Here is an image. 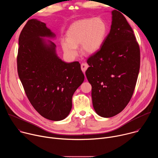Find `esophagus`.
<instances>
[{
    "label": "esophagus",
    "instance_id": "esophagus-1",
    "mask_svg": "<svg viewBox=\"0 0 158 158\" xmlns=\"http://www.w3.org/2000/svg\"><path fill=\"white\" fill-rule=\"evenodd\" d=\"M88 64H87V63H82V64H81V70L82 71V72L83 73H85V71H86V69L88 68Z\"/></svg>",
    "mask_w": 158,
    "mask_h": 158
}]
</instances>
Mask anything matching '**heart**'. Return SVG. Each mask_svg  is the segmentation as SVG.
<instances>
[{
    "mask_svg": "<svg viewBox=\"0 0 158 158\" xmlns=\"http://www.w3.org/2000/svg\"><path fill=\"white\" fill-rule=\"evenodd\" d=\"M107 27L105 21L99 17L79 20L67 30V39L60 41L63 51L68 57L74 58L77 55V47L81 44L82 52L93 54L101 48L106 39Z\"/></svg>",
    "mask_w": 158,
    "mask_h": 158,
    "instance_id": "heart-1",
    "label": "heart"
}]
</instances>
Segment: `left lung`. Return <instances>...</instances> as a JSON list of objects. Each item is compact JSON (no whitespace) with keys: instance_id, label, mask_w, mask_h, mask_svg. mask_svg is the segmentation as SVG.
<instances>
[{"instance_id":"left-lung-1","label":"left lung","mask_w":158,"mask_h":158,"mask_svg":"<svg viewBox=\"0 0 158 158\" xmlns=\"http://www.w3.org/2000/svg\"><path fill=\"white\" fill-rule=\"evenodd\" d=\"M112 24L100 49L90 56L85 71L92 85L96 113L113 117L126 107L136 87L140 68V49L125 17L112 11Z\"/></svg>"}]
</instances>
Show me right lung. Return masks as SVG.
<instances>
[{
  "label": "right lung",
  "instance_id": "right-lung-1",
  "mask_svg": "<svg viewBox=\"0 0 158 158\" xmlns=\"http://www.w3.org/2000/svg\"><path fill=\"white\" fill-rule=\"evenodd\" d=\"M55 35L44 22L29 20L19 38L17 72L26 96L42 117L61 121L69 115L72 98L84 80L78 61L67 63L56 52V44L41 37Z\"/></svg>",
  "mask_w": 158,
  "mask_h": 158
}]
</instances>
